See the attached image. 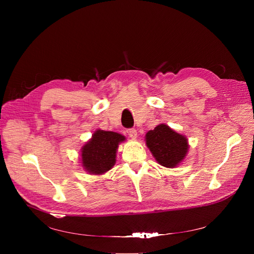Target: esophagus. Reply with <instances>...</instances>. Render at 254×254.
<instances>
[{
  "label": "esophagus",
  "mask_w": 254,
  "mask_h": 254,
  "mask_svg": "<svg viewBox=\"0 0 254 254\" xmlns=\"http://www.w3.org/2000/svg\"><path fill=\"white\" fill-rule=\"evenodd\" d=\"M127 133L133 140H135L136 137H137V132H136L135 129H129V130H127Z\"/></svg>",
  "instance_id": "obj_1"
}]
</instances>
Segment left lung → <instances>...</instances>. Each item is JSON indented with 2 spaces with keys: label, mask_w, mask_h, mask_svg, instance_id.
Returning a JSON list of instances; mask_svg holds the SVG:
<instances>
[{
  "label": "left lung",
  "mask_w": 254,
  "mask_h": 254,
  "mask_svg": "<svg viewBox=\"0 0 254 254\" xmlns=\"http://www.w3.org/2000/svg\"><path fill=\"white\" fill-rule=\"evenodd\" d=\"M146 146L157 162L167 168H175L186 159L189 140L166 124H159L145 135Z\"/></svg>",
  "instance_id": "1"
}]
</instances>
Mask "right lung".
<instances>
[{"instance_id": "add662e5", "label": "right lung", "mask_w": 254, "mask_h": 254, "mask_svg": "<svg viewBox=\"0 0 254 254\" xmlns=\"http://www.w3.org/2000/svg\"><path fill=\"white\" fill-rule=\"evenodd\" d=\"M126 141L121 133L97 129L80 149V165L90 175H104L117 162L119 145Z\"/></svg>"}]
</instances>
